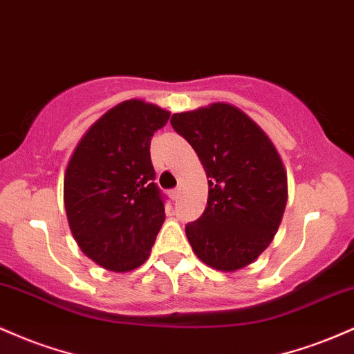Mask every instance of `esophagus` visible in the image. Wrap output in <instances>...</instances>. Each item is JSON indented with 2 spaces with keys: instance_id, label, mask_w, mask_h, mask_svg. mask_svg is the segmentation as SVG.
<instances>
[{
  "instance_id": "esophagus-1",
  "label": "esophagus",
  "mask_w": 354,
  "mask_h": 354,
  "mask_svg": "<svg viewBox=\"0 0 354 354\" xmlns=\"http://www.w3.org/2000/svg\"><path fill=\"white\" fill-rule=\"evenodd\" d=\"M178 196H180V189H178V188L171 189V192H169V198H171V200H178Z\"/></svg>"
}]
</instances>
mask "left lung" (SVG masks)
Wrapping results in <instances>:
<instances>
[{
    "instance_id": "1",
    "label": "left lung",
    "mask_w": 354,
    "mask_h": 354,
    "mask_svg": "<svg viewBox=\"0 0 354 354\" xmlns=\"http://www.w3.org/2000/svg\"><path fill=\"white\" fill-rule=\"evenodd\" d=\"M208 180L203 215L186 225L201 262L221 272L243 269L270 245L287 203V173L269 136L227 102L171 115Z\"/></svg>"
}]
</instances>
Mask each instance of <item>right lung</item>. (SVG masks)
<instances>
[{"label":"right lung","instance_id":"obj_1","mask_svg":"<svg viewBox=\"0 0 354 354\" xmlns=\"http://www.w3.org/2000/svg\"><path fill=\"white\" fill-rule=\"evenodd\" d=\"M168 119L156 104L124 100L97 119L73 149L64 178L65 212L77 245L104 269H138L161 230L165 203L149 146Z\"/></svg>","mask_w":354,"mask_h":354}]
</instances>
